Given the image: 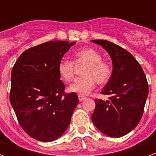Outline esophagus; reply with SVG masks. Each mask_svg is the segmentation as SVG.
Wrapping results in <instances>:
<instances>
[{"label": "esophagus", "instance_id": "obj_1", "mask_svg": "<svg viewBox=\"0 0 156 156\" xmlns=\"http://www.w3.org/2000/svg\"><path fill=\"white\" fill-rule=\"evenodd\" d=\"M78 98H79V101H84L85 99L87 98L85 96H83V95H78Z\"/></svg>", "mask_w": 156, "mask_h": 156}]
</instances>
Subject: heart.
<instances>
[{"instance_id": "1", "label": "heart", "mask_w": 156, "mask_h": 156, "mask_svg": "<svg viewBox=\"0 0 156 156\" xmlns=\"http://www.w3.org/2000/svg\"><path fill=\"white\" fill-rule=\"evenodd\" d=\"M101 54L92 48L81 49L76 52L75 63L77 66H86L83 72V77L76 80L70 85V92L87 95L94 89L96 83L104 85L108 83L112 76L109 65L101 60ZM73 61L63 59L58 66V71L65 81L69 82L73 79L76 65Z\"/></svg>"}]
</instances>
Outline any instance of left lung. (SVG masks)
I'll return each mask as SVG.
<instances>
[{
    "label": "left lung",
    "mask_w": 156,
    "mask_h": 156,
    "mask_svg": "<svg viewBox=\"0 0 156 156\" xmlns=\"http://www.w3.org/2000/svg\"><path fill=\"white\" fill-rule=\"evenodd\" d=\"M91 42L108 52L113 68L111 78L101 92L108 95V100L94 101L92 122L107 136L122 137L134 129L142 117L148 94V81L140 65L129 51L105 40Z\"/></svg>",
    "instance_id": "left-lung-1"
}]
</instances>
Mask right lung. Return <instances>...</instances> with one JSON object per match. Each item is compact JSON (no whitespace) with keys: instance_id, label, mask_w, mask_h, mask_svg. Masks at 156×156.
I'll use <instances>...</instances> for the list:
<instances>
[{"instance_id":"right-lung-1","label":"right lung","mask_w":156,"mask_h":156,"mask_svg":"<svg viewBox=\"0 0 156 156\" xmlns=\"http://www.w3.org/2000/svg\"><path fill=\"white\" fill-rule=\"evenodd\" d=\"M76 42L54 41L25 51L13 66L10 102L29 136L49 142L60 137L71 121L79 99L66 94L58 63Z\"/></svg>"}]
</instances>
